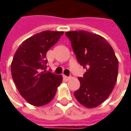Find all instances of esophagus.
<instances>
[{
	"label": "esophagus",
	"mask_w": 131,
	"mask_h": 131,
	"mask_svg": "<svg viewBox=\"0 0 131 131\" xmlns=\"http://www.w3.org/2000/svg\"><path fill=\"white\" fill-rule=\"evenodd\" d=\"M63 78L65 79L66 80H68V79H70V77H67V76H65V75H63Z\"/></svg>",
	"instance_id": "obj_1"
}]
</instances>
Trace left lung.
<instances>
[{
	"mask_svg": "<svg viewBox=\"0 0 131 131\" xmlns=\"http://www.w3.org/2000/svg\"><path fill=\"white\" fill-rule=\"evenodd\" d=\"M79 63L86 68L79 77L80 88L74 92L79 103L94 108L106 101L113 90L118 74V60L112 46L102 36L85 30L66 33Z\"/></svg>",
	"mask_w": 131,
	"mask_h": 131,
	"instance_id": "obj_1",
	"label": "left lung"
}]
</instances>
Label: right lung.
<instances>
[{"label":"right lung","instance_id":"1","mask_svg":"<svg viewBox=\"0 0 131 131\" xmlns=\"http://www.w3.org/2000/svg\"><path fill=\"white\" fill-rule=\"evenodd\" d=\"M63 31L45 30L26 39L18 47L11 65L13 80L28 103L41 106L54 97L62 76L47 71V52L57 43Z\"/></svg>","mask_w":131,"mask_h":131}]
</instances>
